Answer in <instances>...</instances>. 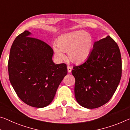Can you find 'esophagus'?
Masks as SVG:
<instances>
[{"mask_svg":"<svg viewBox=\"0 0 130 130\" xmlns=\"http://www.w3.org/2000/svg\"><path fill=\"white\" fill-rule=\"evenodd\" d=\"M67 69H68V72L69 73H70L72 71V68L71 67H69V66H68Z\"/></svg>","mask_w":130,"mask_h":130,"instance_id":"esophagus-1","label":"esophagus"}]
</instances>
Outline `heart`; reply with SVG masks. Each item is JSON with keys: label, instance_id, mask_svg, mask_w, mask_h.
<instances>
[{"label": "heart", "instance_id": "b5f03b06", "mask_svg": "<svg viewBox=\"0 0 130 130\" xmlns=\"http://www.w3.org/2000/svg\"><path fill=\"white\" fill-rule=\"evenodd\" d=\"M93 43V38L90 33L76 31L59 36L57 40V47L53 46V50L59 59L65 58L63 52L68 53L70 60L80 64L84 62L90 57Z\"/></svg>", "mask_w": 130, "mask_h": 130}]
</instances>
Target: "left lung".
I'll return each instance as SVG.
<instances>
[{
  "instance_id": "8db88e82",
  "label": "left lung",
  "mask_w": 130,
  "mask_h": 130,
  "mask_svg": "<svg viewBox=\"0 0 130 130\" xmlns=\"http://www.w3.org/2000/svg\"><path fill=\"white\" fill-rule=\"evenodd\" d=\"M121 66L119 46L110 36L95 42L88 58L72 71L79 104L94 109L106 104L120 83Z\"/></svg>"
}]
</instances>
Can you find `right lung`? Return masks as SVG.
Segmentation results:
<instances>
[{
  "instance_id": "1",
  "label": "right lung",
  "mask_w": 130,
  "mask_h": 130,
  "mask_svg": "<svg viewBox=\"0 0 130 130\" xmlns=\"http://www.w3.org/2000/svg\"><path fill=\"white\" fill-rule=\"evenodd\" d=\"M30 36L28 30L15 39L8 62L9 80L21 101L43 108L52 102L57 90L67 75V65L55 64L53 50L46 43Z\"/></svg>"
}]
</instances>
